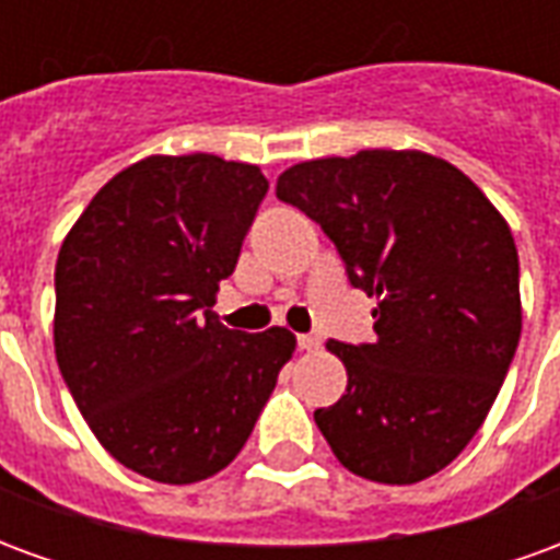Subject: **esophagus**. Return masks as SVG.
Here are the masks:
<instances>
[{"label":"esophagus","mask_w":560,"mask_h":560,"mask_svg":"<svg viewBox=\"0 0 560 560\" xmlns=\"http://www.w3.org/2000/svg\"><path fill=\"white\" fill-rule=\"evenodd\" d=\"M296 345H300V351H317L320 348V336L317 332H305V336H296Z\"/></svg>","instance_id":"34e87169"}]
</instances>
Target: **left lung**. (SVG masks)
<instances>
[{
  "instance_id": "8db88e82",
  "label": "left lung",
  "mask_w": 560,
  "mask_h": 560,
  "mask_svg": "<svg viewBox=\"0 0 560 560\" xmlns=\"http://www.w3.org/2000/svg\"><path fill=\"white\" fill-rule=\"evenodd\" d=\"M276 197L324 228L353 288L377 300L372 345L327 341L348 393L317 408V429L357 477H432L477 434L516 353L510 224L465 173L420 149L300 161Z\"/></svg>"
}]
</instances>
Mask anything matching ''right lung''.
Wrapping results in <instances>:
<instances>
[{"label":"right lung","mask_w":560,"mask_h":560,"mask_svg":"<svg viewBox=\"0 0 560 560\" xmlns=\"http://www.w3.org/2000/svg\"><path fill=\"white\" fill-rule=\"evenodd\" d=\"M267 188L245 161L149 155L59 248L56 363L98 444L140 477L188 486L228 468L293 357L284 327L240 332L212 312Z\"/></svg>","instance_id":"1"}]
</instances>
